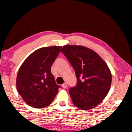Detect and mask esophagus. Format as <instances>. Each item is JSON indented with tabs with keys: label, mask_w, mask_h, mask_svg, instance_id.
Returning <instances> with one entry per match:
<instances>
[{
	"label": "esophagus",
	"mask_w": 132,
	"mask_h": 132,
	"mask_svg": "<svg viewBox=\"0 0 132 132\" xmlns=\"http://www.w3.org/2000/svg\"><path fill=\"white\" fill-rule=\"evenodd\" d=\"M62 87L64 89H66V87H67V84H66V83H64V84L62 85Z\"/></svg>",
	"instance_id": "esophagus-1"
}]
</instances>
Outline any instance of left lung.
<instances>
[{"instance_id":"left-lung-1","label":"left lung","mask_w":132,"mask_h":132,"mask_svg":"<svg viewBox=\"0 0 132 132\" xmlns=\"http://www.w3.org/2000/svg\"><path fill=\"white\" fill-rule=\"evenodd\" d=\"M61 52L77 77V84L69 90L74 105L81 110L94 108L110 90L112 75L108 66L99 54L85 46L67 45Z\"/></svg>"}]
</instances>
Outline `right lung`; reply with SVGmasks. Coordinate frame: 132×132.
<instances>
[{
  "label": "right lung",
  "instance_id": "1",
  "mask_svg": "<svg viewBox=\"0 0 132 132\" xmlns=\"http://www.w3.org/2000/svg\"><path fill=\"white\" fill-rule=\"evenodd\" d=\"M61 46L38 49L27 57L16 76L18 92L28 105L34 108L46 107L56 95L60 86L56 84L51 68Z\"/></svg>",
  "mask_w": 132,
  "mask_h": 132
}]
</instances>
